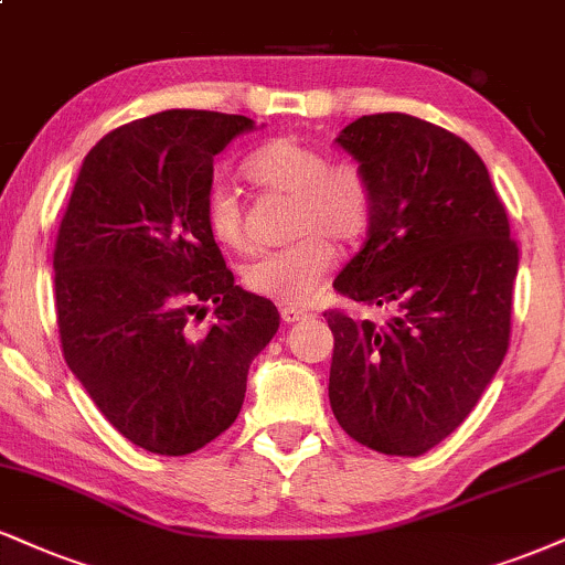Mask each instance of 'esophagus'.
I'll return each mask as SVG.
<instances>
[{"mask_svg": "<svg viewBox=\"0 0 565 565\" xmlns=\"http://www.w3.org/2000/svg\"><path fill=\"white\" fill-rule=\"evenodd\" d=\"M281 318L287 323H295V321H302V318H310V312L302 310V308H291V305H284Z\"/></svg>", "mask_w": 565, "mask_h": 565, "instance_id": "34e87169", "label": "esophagus"}]
</instances>
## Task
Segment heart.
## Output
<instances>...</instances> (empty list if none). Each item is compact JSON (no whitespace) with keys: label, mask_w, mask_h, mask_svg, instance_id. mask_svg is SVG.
<instances>
[{"label":"heart","mask_w":565,"mask_h":565,"mask_svg":"<svg viewBox=\"0 0 565 565\" xmlns=\"http://www.w3.org/2000/svg\"><path fill=\"white\" fill-rule=\"evenodd\" d=\"M244 175L260 192L289 196L287 247L257 257L244 268V287L257 297L305 305L316 297L337 263V244L355 247L371 231L373 186L355 162H326L300 136H278L263 145L244 166ZM205 228L215 244L231 253L253 247L242 202L226 186L205 196Z\"/></svg>","instance_id":"1"}]
</instances>
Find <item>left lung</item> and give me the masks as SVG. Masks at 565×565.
<instances>
[{
  "label": "left lung",
  "mask_w": 565,
  "mask_h": 565,
  "mask_svg": "<svg viewBox=\"0 0 565 565\" xmlns=\"http://www.w3.org/2000/svg\"><path fill=\"white\" fill-rule=\"evenodd\" d=\"M337 141L373 186V223L334 289L384 326L326 310L329 399L344 431L418 458L463 424L511 344L519 244L468 141L405 113L363 115Z\"/></svg>",
  "instance_id": "8db88e82"
}]
</instances>
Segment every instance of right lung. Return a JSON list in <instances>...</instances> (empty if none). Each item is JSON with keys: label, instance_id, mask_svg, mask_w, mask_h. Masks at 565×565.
<instances>
[{"label": "right lung", "instance_id": "obj_1", "mask_svg": "<svg viewBox=\"0 0 565 565\" xmlns=\"http://www.w3.org/2000/svg\"><path fill=\"white\" fill-rule=\"evenodd\" d=\"M255 124L166 110L102 136L57 242L54 310L67 369L102 416L154 455H189L239 416L276 305L234 284L205 228L213 158ZM216 305L214 323L201 305Z\"/></svg>", "mask_w": 565, "mask_h": 565}]
</instances>
